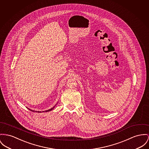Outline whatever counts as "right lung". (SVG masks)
Segmentation results:
<instances>
[{
	"instance_id": "obj_1",
	"label": "right lung",
	"mask_w": 149,
	"mask_h": 149,
	"mask_svg": "<svg viewBox=\"0 0 149 149\" xmlns=\"http://www.w3.org/2000/svg\"><path fill=\"white\" fill-rule=\"evenodd\" d=\"M55 106H54V107H52V109H48V110H47V111H46V112H48V111H51V110H52V109H54V108H55ZM29 109V110H30V111H33V112H34V111H33V110H31V109ZM38 112H40V111H38Z\"/></svg>"
}]
</instances>
